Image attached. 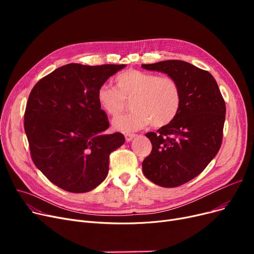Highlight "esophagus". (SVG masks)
<instances>
[{
  "label": "esophagus",
  "mask_w": 254,
  "mask_h": 254,
  "mask_svg": "<svg viewBox=\"0 0 254 254\" xmlns=\"http://www.w3.org/2000/svg\"><path fill=\"white\" fill-rule=\"evenodd\" d=\"M136 136H137L136 134H126V135H125L126 141H127V142H129V141H131L132 139H134Z\"/></svg>",
  "instance_id": "1"
}]
</instances>
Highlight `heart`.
<instances>
[{
	"instance_id": "1",
	"label": "heart",
	"mask_w": 254,
	"mask_h": 254,
	"mask_svg": "<svg viewBox=\"0 0 254 254\" xmlns=\"http://www.w3.org/2000/svg\"><path fill=\"white\" fill-rule=\"evenodd\" d=\"M117 89L102 85L97 91L100 108L109 116H117L131 101L127 115L113 120L114 128L131 131L147 125L162 127L173 122L181 106V88L177 80L170 76L140 70H129L116 78Z\"/></svg>"
}]
</instances>
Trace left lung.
Listing matches in <instances>:
<instances>
[{"label":"left lung","instance_id":"1","mask_svg":"<svg viewBox=\"0 0 254 254\" xmlns=\"http://www.w3.org/2000/svg\"><path fill=\"white\" fill-rule=\"evenodd\" d=\"M168 74L181 88V106L169 125L146 137L152 150L142 163L146 178L163 188H176L201 174L217 154L225 119V103L209 72L183 61L142 64Z\"/></svg>","mask_w":254,"mask_h":254}]
</instances>
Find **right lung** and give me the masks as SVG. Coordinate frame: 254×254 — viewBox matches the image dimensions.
I'll list each match as a JSON object with an SVG mask.
<instances>
[{
  "label": "right lung",
  "instance_id": "right-lung-1",
  "mask_svg": "<svg viewBox=\"0 0 254 254\" xmlns=\"http://www.w3.org/2000/svg\"><path fill=\"white\" fill-rule=\"evenodd\" d=\"M126 64H68L43 77L26 103L24 130L35 166L60 189L81 193L108 175L109 155L125 143L105 134L108 117L97 91Z\"/></svg>",
  "mask_w": 254,
  "mask_h": 254
}]
</instances>
